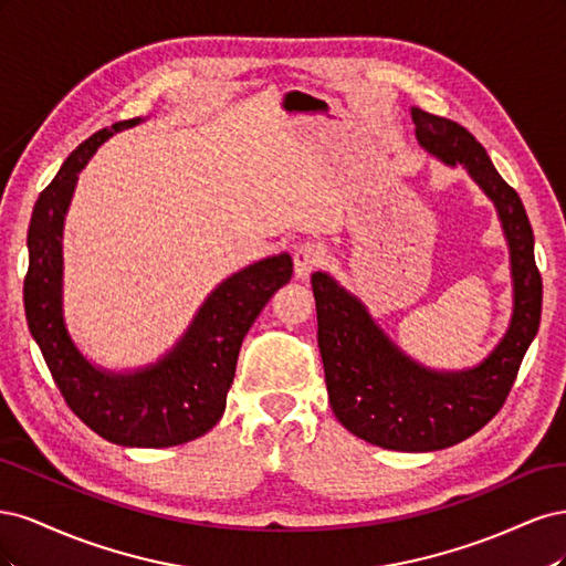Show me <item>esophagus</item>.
Returning a JSON list of instances; mask_svg holds the SVG:
<instances>
[{
  "label": "esophagus",
  "mask_w": 566,
  "mask_h": 566,
  "mask_svg": "<svg viewBox=\"0 0 566 566\" xmlns=\"http://www.w3.org/2000/svg\"><path fill=\"white\" fill-rule=\"evenodd\" d=\"M323 256H325V252H323V248L318 243H312V241L300 243L295 248V252H293V262H295V273H297V276L300 279L310 276L314 269H318L323 264Z\"/></svg>",
  "instance_id": "34e87169"
}]
</instances>
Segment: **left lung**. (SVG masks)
Masks as SVG:
<instances>
[{
  "instance_id": "left-lung-1",
  "label": "left lung",
  "mask_w": 566,
  "mask_h": 566,
  "mask_svg": "<svg viewBox=\"0 0 566 566\" xmlns=\"http://www.w3.org/2000/svg\"><path fill=\"white\" fill-rule=\"evenodd\" d=\"M413 123L420 146L443 163L465 165L499 208L515 281V314L503 342L472 370L432 373L394 347L364 304L328 273L316 271L312 287L335 418L375 447L437 451L472 437L503 408L522 358L538 333L543 281L524 205L515 188L495 172L484 146L453 119L420 108H413Z\"/></svg>"
}]
</instances>
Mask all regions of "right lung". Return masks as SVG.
I'll list each match as a JSON object with an SVG mask.
<instances>
[{
  "label": "right lung",
  "instance_id": "right-lung-1",
  "mask_svg": "<svg viewBox=\"0 0 566 566\" xmlns=\"http://www.w3.org/2000/svg\"><path fill=\"white\" fill-rule=\"evenodd\" d=\"M123 119L82 142L32 210L23 302L28 328L73 413L119 447L165 449L210 432L227 408L238 352L250 325L293 276L290 254L256 262L227 279L202 304L191 328L158 366L134 375L94 368L67 337L61 316V235L77 172L113 132L139 125Z\"/></svg>",
  "mask_w": 566,
  "mask_h": 566
}]
</instances>
